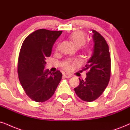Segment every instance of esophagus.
<instances>
[{
  "instance_id": "esophagus-1",
  "label": "esophagus",
  "mask_w": 130,
  "mask_h": 130,
  "mask_svg": "<svg viewBox=\"0 0 130 130\" xmlns=\"http://www.w3.org/2000/svg\"><path fill=\"white\" fill-rule=\"evenodd\" d=\"M63 76L65 77V78H70V77H71V75L69 74H63Z\"/></svg>"
}]
</instances>
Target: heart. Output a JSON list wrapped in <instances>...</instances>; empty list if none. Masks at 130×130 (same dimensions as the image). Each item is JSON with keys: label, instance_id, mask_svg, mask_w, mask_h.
<instances>
[{"label": "heart", "instance_id": "heart-1", "mask_svg": "<svg viewBox=\"0 0 130 130\" xmlns=\"http://www.w3.org/2000/svg\"><path fill=\"white\" fill-rule=\"evenodd\" d=\"M70 38L71 40L75 44V45L78 47H80L84 45L85 41H86V36H85V34L83 32L80 30L75 31V32L72 33L71 34ZM59 46H57L56 49L57 50ZM76 62V61H71L70 60H66L62 64V67H63L65 70L70 71L73 69L74 65H75Z\"/></svg>", "mask_w": 130, "mask_h": 130}]
</instances>
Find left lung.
<instances>
[{
  "label": "left lung",
  "instance_id": "left-lung-1",
  "mask_svg": "<svg viewBox=\"0 0 130 130\" xmlns=\"http://www.w3.org/2000/svg\"><path fill=\"white\" fill-rule=\"evenodd\" d=\"M94 46L92 56L83 71H87L85 80L80 79V84L74 88L80 99L91 102L99 97L107 86L110 77L111 59L109 45L104 37L92 30Z\"/></svg>",
  "mask_w": 130,
  "mask_h": 130
}]
</instances>
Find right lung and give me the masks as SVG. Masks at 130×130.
<instances>
[{
    "mask_svg": "<svg viewBox=\"0 0 130 130\" xmlns=\"http://www.w3.org/2000/svg\"><path fill=\"white\" fill-rule=\"evenodd\" d=\"M62 31L38 29L26 37L21 45L18 62V74L26 95L36 102L52 97L62 79L60 71L44 70L45 59Z\"/></svg>",
    "mask_w": 130,
    "mask_h": 130,
    "instance_id": "add662e5",
    "label": "right lung"
}]
</instances>
